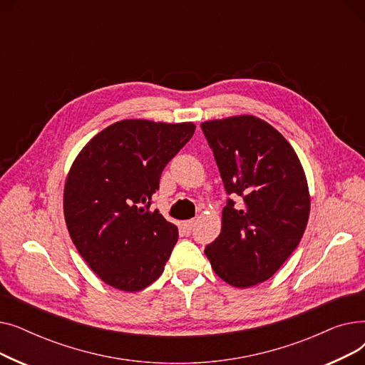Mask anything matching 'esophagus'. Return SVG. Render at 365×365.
<instances>
[{
	"label": "esophagus",
	"instance_id": "34e87169",
	"mask_svg": "<svg viewBox=\"0 0 365 365\" xmlns=\"http://www.w3.org/2000/svg\"><path fill=\"white\" fill-rule=\"evenodd\" d=\"M194 220L192 219H190V220H185L183 223H182V226H183V229H185V231L186 232H190V231H192V227H194Z\"/></svg>",
	"mask_w": 365,
	"mask_h": 365
}]
</instances>
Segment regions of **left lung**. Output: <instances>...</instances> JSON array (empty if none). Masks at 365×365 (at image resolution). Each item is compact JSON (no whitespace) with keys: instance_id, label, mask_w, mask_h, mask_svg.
Instances as JSON below:
<instances>
[{"instance_id":"left-lung-1","label":"left lung","mask_w":365,"mask_h":365,"mask_svg":"<svg viewBox=\"0 0 365 365\" xmlns=\"http://www.w3.org/2000/svg\"><path fill=\"white\" fill-rule=\"evenodd\" d=\"M201 128L231 195L222 232L204 253L223 281L247 289L296 250L309 219L308 182L292 145L266 121L241 115Z\"/></svg>"}]
</instances>
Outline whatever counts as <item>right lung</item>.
Returning <instances> with one entry per match:
<instances>
[{
  "label": "right lung",
  "mask_w": 365,
  "mask_h": 365,
  "mask_svg": "<svg viewBox=\"0 0 365 365\" xmlns=\"http://www.w3.org/2000/svg\"><path fill=\"white\" fill-rule=\"evenodd\" d=\"M194 131L192 123L124 120L96 134L73 161L63 194L68 231L110 287L139 292L163 274L179 232L149 207L164 167Z\"/></svg>",
  "instance_id": "right-lung-1"
}]
</instances>
